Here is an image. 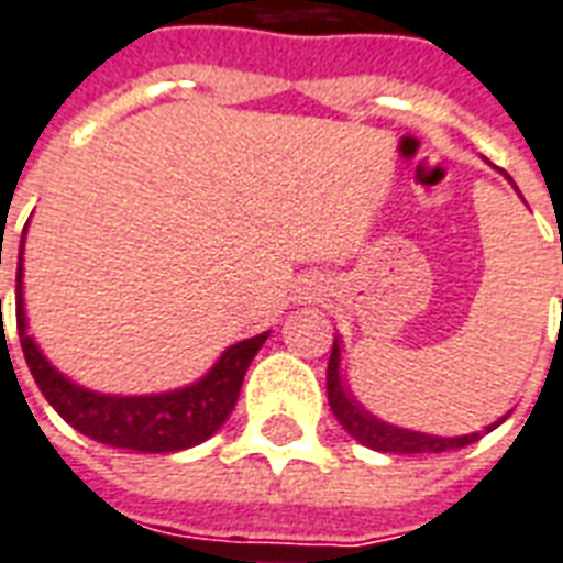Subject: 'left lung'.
<instances>
[{
  "mask_svg": "<svg viewBox=\"0 0 563 563\" xmlns=\"http://www.w3.org/2000/svg\"><path fill=\"white\" fill-rule=\"evenodd\" d=\"M507 177V175H505ZM510 180V177H507ZM514 184V180H510ZM517 189V186H514ZM327 395L329 407L335 412V418L341 421L350 437L362 442V445L374 448V451H383V454H439V451H454V448H466L472 442L481 439V433H466V437H433V433H421V430H407V427L388 424L383 418H377L374 412H367L362 404H358L350 386L341 377V341L335 338L332 344V356H329L327 367ZM507 418V416H505ZM505 418H498L496 424L487 427L496 430Z\"/></svg>",
  "mask_w": 563,
  "mask_h": 563,
  "instance_id": "1",
  "label": "left lung"
}]
</instances>
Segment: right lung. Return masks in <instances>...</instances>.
I'll use <instances>...</instances> for the list:
<instances>
[{
  "instance_id": "obj_1",
  "label": "right lung",
  "mask_w": 563,
  "mask_h": 563,
  "mask_svg": "<svg viewBox=\"0 0 563 563\" xmlns=\"http://www.w3.org/2000/svg\"><path fill=\"white\" fill-rule=\"evenodd\" d=\"M23 240H20V257H16V329L23 344L25 365L32 371L37 388L44 391L49 407L76 427L88 439H97L103 445L142 451V454H172L184 451L198 442H205L225 424L231 416L243 377L255 353L264 346L266 335L236 341L217 358V365L205 377L189 383L175 391L159 395H103L79 386L65 377L58 367L49 365V358L41 353L35 338L29 335L23 308Z\"/></svg>"
}]
</instances>
